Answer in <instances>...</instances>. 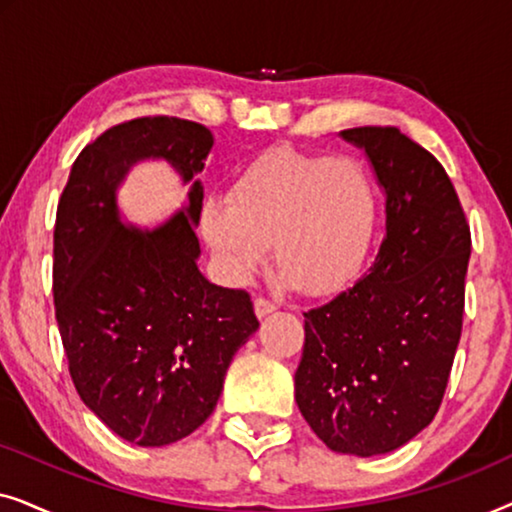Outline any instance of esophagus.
Segmentation results:
<instances>
[{
    "label": "esophagus",
    "mask_w": 512,
    "mask_h": 512,
    "mask_svg": "<svg viewBox=\"0 0 512 512\" xmlns=\"http://www.w3.org/2000/svg\"><path fill=\"white\" fill-rule=\"evenodd\" d=\"M275 310H277V305L270 303V300H265V298H256L254 300V312H256L258 319L268 317V314H272Z\"/></svg>",
    "instance_id": "34e87169"
}]
</instances>
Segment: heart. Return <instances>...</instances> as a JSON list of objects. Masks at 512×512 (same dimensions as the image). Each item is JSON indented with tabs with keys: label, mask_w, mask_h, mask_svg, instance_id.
Wrapping results in <instances>:
<instances>
[{
	"label": "heart",
	"mask_w": 512,
	"mask_h": 512,
	"mask_svg": "<svg viewBox=\"0 0 512 512\" xmlns=\"http://www.w3.org/2000/svg\"><path fill=\"white\" fill-rule=\"evenodd\" d=\"M377 207L366 160L279 146L235 174L228 198L205 200L200 233L226 282H247L272 244L279 272L303 293L324 296L361 268Z\"/></svg>",
	"instance_id": "obj_1"
}]
</instances>
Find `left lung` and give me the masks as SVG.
Masks as SVG:
<instances>
[{
  "label": "left lung",
  "instance_id": "1",
  "mask_svg": "<svg viewBox=\"0 0 512 512\" xmlns=\"http://www.w3.org/2000/svg\"><path fill=\"white\" fill-rule=\"evenodd\" d=\"M340 137L384 193V237L366 275L305 312L296 403L340 454L408 443L443 401L464 317L471 230L443 165L396 128Z\"/></svg>",
  "mask_w": 512,
  "mask_h": 512
}]
</instances>
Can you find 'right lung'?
I'll use <instances>...</instances> for the list:
<instances>
[{"label": "right lung", "mask_w": 512, "mask_h": 512, "mask_svg": "<svg viewBox=\"0 0 512 512\" xmlns=\"http://www.w3.org/2000/svg\"><path fill=\"white\" fill-rule=\"evenodd\" d=\"M212 130L153 116L116 125L74 160L53 233L55 319L81 401L116 436L163 447L212 415L226 370L258 331L244 291L198 268L195 228ZM170 164L187 202L158 227L128 224L117 191L132 166Z\"/></svg>", "instance_id": "right-lung-1"}]
</instances>
